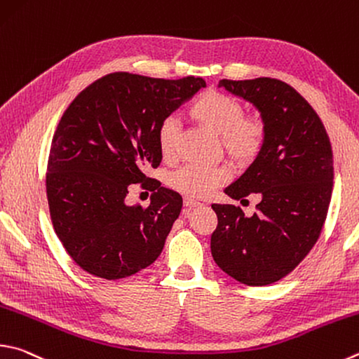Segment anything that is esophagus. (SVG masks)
<instances>
[{
	"label": "esophagus",
	"instance_id": "1",
	"mask_svg": "<svg viewBox=\"0 0 359 359\" xmlns=\"http://www.w3.org/2000/svg\"><path fill=\"white\" fill-rule=\"evenodd\" d=\"M184 205L188 207V208H191V207L201 205V202L196 201V199H193V198H185V199H184Z\"/></svg>",
	"mask_w": 359,
	"mask_h": 359
}]
</instances>
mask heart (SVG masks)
Returning <instances> with one entry per match:
<instances>
[{
  "label": "heart",
  "instance_id": "obj_1",
  "mask_svg": "<svg viewBox=\"0 0 359 359\" xmlns=\"http://www.w3.org/2000/svg\"><path fill=\"white\" fill-rule=\"evenodd\" d=\"M187 114L194 123L218 135L219 146L237 165H250L262 152L266 138L265 123L256 116H246L243 105L236 97L213 89L205 90L190 103ZM179 140L177 122L171 117L161 121L157 130V146L163 160L168 163L177 160ZM227 179L229 169L226 166L190 163L172 174L171 185L187 196L204 198Z\"/></svg>",
  "mask_w": 359,
  "mask_h": 359
}]
</instances>
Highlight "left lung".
Returning a JSON list of instances; mask_svg holds the SVG:
<instances>
[{
	"mask_svg": "<svg viewBox=\"0 0 359 359\" xmlns=\"http://www.w3.org/2000/svg\"><path fill=\"white\" fill-rule=\"evenodd\" d=\"M219 88L256 107L266 128L262 152L224 190L240 201L256 193L252 217L212 204L218 226L213 260L246 285H269L295 269L320 237L333 191V151L320 117L287 83L275 78L221 80Z\"/></svg>",
	"mask_w": 359,
	"mask_h": 359,
	"instance_id": "1",
	"label": "left lung"
}]
</instances>
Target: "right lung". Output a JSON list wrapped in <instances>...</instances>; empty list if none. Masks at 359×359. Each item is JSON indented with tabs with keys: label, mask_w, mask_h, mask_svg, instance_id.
<instances>
[{
	"label": "right lung",
	"mask_w": 359,
	"mask_h": 359,
	"mask_svg": "<svg viewBox=\"0 0 359 359\" xmlns=\"http://www.w3.org/2000/svg\"><path fill=\"white\" fill-rule=\"evenodd\" d=\"M201 88L205 81L196 76L114 72L83 89L64 111L51 141L47 198L57 238L84 271L114 281L161 254L182 196L144 171L161 163V121ZM133 183L158 190L149 208L126 205Z\"/></svg>",
	"instance_id": "add662e5"
}]
</instances>
